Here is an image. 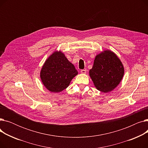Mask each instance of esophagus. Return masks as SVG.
<instances>
[{
  "label": "esophagus",
  "mask_w": 148,
  "mask_h": 148,
  "mask_svg": "<svg viewBox=\"0 0 148 148\" xmlns=\"http://www.w3.org/2000/svg\"><path fill=\"white\" fill-rule=\"evenodd\" d=\"M80 72H81L82 74H86V69H82Z\"/></svg>",
  "instance_id": "34e87169"
}]
</instances>
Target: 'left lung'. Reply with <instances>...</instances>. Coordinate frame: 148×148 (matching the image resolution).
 Segmentation results:
<instances>
[{
	"label": "left lung",
	"mask_w": 148,
	"mask_h": 148,
	"mask_svg": "<svg viewBox=\"0 0 148 148\" xmlns=\"http://www.w3.org/2000/svg\"><path fill=\"white\" fill-rule=\"evenodd\" d=\"M124 74L122 62L116 54L109 50H104L96 56L94 65L89 70V76L95 88L107 93L118 86Z\"/></svg>",
	"instance_id": "1"
}]
</instances>
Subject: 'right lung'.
<instances>
[{
	"label": "right lung",
	"mask_w": 148,
	"mask_h": 148,
	"mask_svg": "<svg viewBox=\"0 0 148 148\" xmlns=\"http://www.w3.org/2000/svg\"><path fill=\"white\" fill-rule=\"evenodd\" d=\"M78 71L60 51H55L44 62L40 72L41 80L47 89L54 93L66 89Z\"/></svg>",
	"instance_id": "obj_1"
}]
</instances>
